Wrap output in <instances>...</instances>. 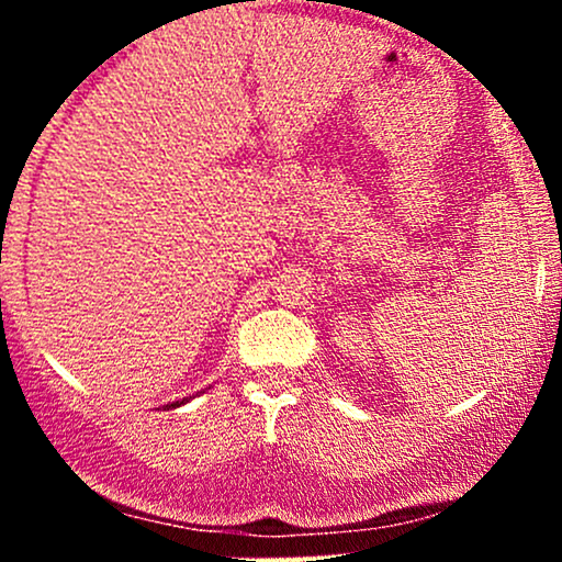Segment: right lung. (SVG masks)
Here are the masks:
<instances>
[{
    "label": "right lung",
    "mask_w": 562,
    "mask_h": 562,
    "mask_svg": "<svg viewBox=\"0 0 562 562\" xmlns=\"http://www.w3.org/2000/svg\"><path fill=\"white\" fill-rule=\"evenodd\" d=\"M179 404H184V402H177V404H166V409H169V406H171V409H173V406H179Z\"/></svg>",
    "instance_id": "add662e5"
}]
</instances>
